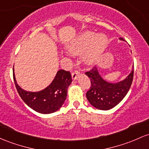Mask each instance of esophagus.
<instances>
[{
  "instance_id": "1",
  "label": "esophagus",
  "mask_w": 149,
  "mask_h": 149,
  "mask_svg": "<svg viewBox=\"0 0 149 149\" xmlns=\"http://www.w3.org/2000/svg\"><path fill=\"white\" fill-rule=\"evenodd\" d=\"M80 75V71L76 70V71H74L72 73V78L73 80H76V78H78V76Z\"/></svg>"
}]
</instances>
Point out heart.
Segmentation results:
<instances>
[{
	"label": "heart",
	"mask_w": 149,
	"mask_h": 149,
	"mask_svg": "<svg viewBox=\"0 0 149 149\" xmlns=\"http://www.w3.org/2000/svg\"><path fill=\"white\" fill-rule=\"evenodd\" d=\"M105 43L106 37L104 35H100L95 37L93 32H86L70 45L69 50L75 54H79L92 45L91 52L86 57V61L88 63H92L102 50Z\"/></svg>",
	"instance_id": "b5f03b06"
}]
</instances>
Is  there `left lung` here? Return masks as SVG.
Returning a JSON list of instances; mask_svg holds the SVG:
<instances>
[{
  "label": "left lung",
  "instance_id": "1",
  "mask_svg": "<svg viewBox=\"0 0 149 149\" xmlns=\"http://www.w3.org/2000/svg\"><path fill=\"white\" fill-rule=\"evenodd\" d=\"M120 39L125 41L122 37ZM85 73L91 80V86L86 93L88 100L96 108L107 110L120 103L127 94L133 81L134 68L125 80L117 83L104 81L95 66Z\"/></svg>",
  "mask_w": 149,
  "mask_h": 149
}]
</instances>
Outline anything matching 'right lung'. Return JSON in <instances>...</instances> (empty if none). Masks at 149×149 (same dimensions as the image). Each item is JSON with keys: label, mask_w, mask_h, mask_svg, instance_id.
<instances>
[{"label": "right lung", "mask_w": 149, "mask_h": 149, "mask_svg": "<svg viewBox=\"0 0 149 149\" xmlns=\"http://www.w3.org/2000/svg\"><path fill=\"white\" fill-rule=\"evenodd\" d=\"M13 79L17 93L22 100L29 107L42 114H50L56 112L64 102L67 90L72 82L71 73L59 70L49 86L40 92L32 93L24 91L17 84L14 75Z\"/></svg>", "instance_id": "obj_1"}]
</instances>
